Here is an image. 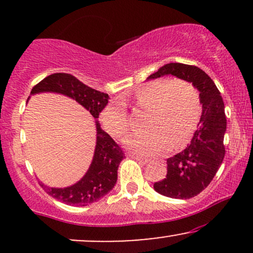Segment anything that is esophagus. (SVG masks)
<instances>
[{"mask_svg": "<svg viewBox=\"0 0 253 253\" xmlns=\"http://www.w3.org/2000/svg\"><path fill=\"white\" fill-rule=\"evenodd\" d=\"M129 157H130V158L135 159L136 162H139V163H141V164H147V163H149V159H146V158H143V157H139V156H133V155H129Z\"/></svg>", "mask_w": 253, "mask_h": 253, "instance_id": "1", "label": "esophagus"}]
</instances>
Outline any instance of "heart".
I'll return each instance as SVG.
<instances>
[{"instance_id": "b5f03b06", "label": "heart", "mask_w": 253, "mask_h": 253, "mask_svg": "<svg viewBox=\"0 0 253 253\" xmlns=\"http://www.w3.org/2000/svg\"><path fill=\"white\" fill-rule=\"evenodd\" d=\"M134 106L147 112L145 128L124 140L127 149L141 156H157L184 146L193 136L200 119L199 91L181 80H157L135 91ZM104 129L114 138H123L130 128V119L120 103H110L101 113Z\"/></svg>"}]
</instances>
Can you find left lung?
I'll return each instance as SVG.
<instances>
[{"label":"left lung","mask_w":253,"mask_h":253,"mask_svg":"<svg viewBox=\"0 0 253 253\" xmlns=\"http://www.w3.org/2000/svg\"><path fill=\"white\" fill-rule=\"evenodd\" d=\"M175 76L199 90L202 114L190 144L182 152L168 158V173L153 188L161 195L187 200L196 196L214 178L225 157V104L213 80L197 66L182 63L165 64L149 80Z\"/></svg>","instance_id":"1"}]
</instances>
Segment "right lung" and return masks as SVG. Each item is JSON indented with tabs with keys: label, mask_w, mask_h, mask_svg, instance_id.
Returning a JSON list of instances; mask_svg holds the SVG:
<instances>
[{
	"label": "right lung",
	"mask_w": 253,
	"mask_h": 253,
	"mask_svg": "<svg viewBox=\"0 0 253 253\" xmlns=\"http://www.w3.org/2000/svg\"><path fill=\"white\" fill-rule=\"evenodd\" d=\"M42 92L70 97L90 112L96 120V145L89 169L80 181L65 188L48 187L42 182L40 185L48 195L66 205L88 206L98 201L117 184L119 165L125 158L123 150L97 121L98 114L108 103V94L91 89L70 74L50 75L32 89L31 95Z\"/></svg>",
	"instance_id": "1"
}]
</instances>
